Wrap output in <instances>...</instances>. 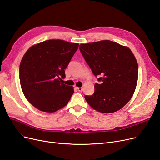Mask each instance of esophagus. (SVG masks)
Here are the masks:
<instances>
[{
	"label": "esophagus",
	"instance_id": "obj_1",
	"mask_svg": "<svg viewBox=\"0 0 160 160\" xmlns=\"http://www.w3.org/2000/svg\"><path fill=\"white\" fill-rule=\"evenodd\" d=\"M77 89H78L79 92H81L82 91V87H77Z\"/></svg>",
	"mask_w": 160,
	"mask_h": 160
}]
</instances>
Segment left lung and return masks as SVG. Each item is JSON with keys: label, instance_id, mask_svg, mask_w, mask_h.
Masks as SVG:
<instances>
[{"label": "left lung", "instance_id": "left-lung-1", "mask_svg": "<svg viewBox=\"0 0 160 160\" xmlns=\"http://www.w3.org/2000/svg\"><path fill=\"white\" fill-rule=\"evenodd\" d=\"M80 52L92 73L98 77L88 104L96 111L112 113L122 108L132 97L138 78V65L130 49L110 40L81 43Z\"/></svg>", "mask_w": 160, "mask_h": 160}]
</instances>
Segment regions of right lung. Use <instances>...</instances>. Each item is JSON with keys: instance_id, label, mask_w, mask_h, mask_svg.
Here are the masks:
<instances>
[{"instance_id": "right-lung-1", "label": "right lung", "mask_w": 160, "mask_h": 160, "mask_svg": "<svg viewBox=\"0 0 160 160\" xmlns=\"http://www.w3.org/2000/svg\"><path fill=\"white\" fill-rule=\"evenodd\" d=\"M78 47L79 43L49 40L25 53L20 65V85L27 100L38 110L53 112L67 105L74 90L62 83V79Z\"/></svg>"}]
</instances>
